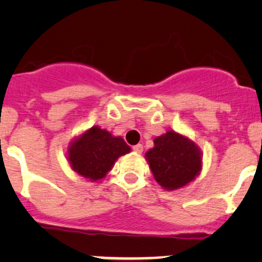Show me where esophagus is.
Returning a JSON list of instances; mask_svg holds the SVG:
<instances>
[{
	"label": "esophagus",
	"mask_w": 262,
	"mask_h": 262,
	"mask_svg": "<svg viewBox=\"0 0 262 262\" xmlns=\"http://www.w3.org/2000/svg\"><path fill=\"white\" fill-rule=\"evenodd\" d=\"M133 150L136 153H138V155H141V153L143 152V146H142V144H137V146L133 147Z\"/></svg>",
	"instance_id": "34e87169"
}]
</instances>
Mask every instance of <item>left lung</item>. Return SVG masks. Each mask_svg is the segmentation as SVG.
Listing matches in <instances>:
<instances>
[{"mask_svg": "<svg viewBox=\"0 0 262 262\" xmlns=\"http://www.w3.org/2000/svg\"><path fill=\"white\" fill-rule=\"evenodd\" d=\"M146 160L155 180L165 190L181 189L195 180L202 171L200 148L187 137L173 130L166 132L153 141Z\"/></svg>", "mask_w": 262, "mask_h": 262, "instance_id": "1", "label": "left lung"}]
</instances>
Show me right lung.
<instances>
[{
    "instance_id": "right-lung-1",
    "label": "right lung",
    "mask_w": 262,
    "mask_h": 262,
    "mask_svg": "<svg viewBox=\"0 0 262 262\" xmlns=\"http://www.w3.org/2000/svg\"><path fill=\"white\" fill-rule=\"evenodd\" d=\"M130 152L121 137L94 125L76 137L68 146L67 158L75 172L90 181L106 176L120 156Z\"/></svg>"
}]
</instances>
